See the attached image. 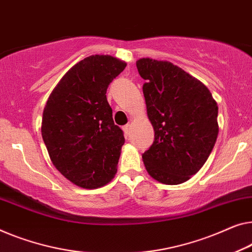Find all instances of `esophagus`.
<instances>
[{"instance_id":"1","label":"esophagus","mask_w":252,"mask_h":252,"mask_svg":"<svg viewBox=\"0 0 252 252\" xmlns=\"http://www.w3.org/2000/svg\"><path fill=\"white\" fill-rule=\"evenodd\" d=\"M130 130H131V126H130V125H126V126H123V131H125L126 136H129V134H130Z\"/></svg>"}]
</instances>
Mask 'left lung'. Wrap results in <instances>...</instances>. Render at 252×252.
<instances>
[{"label":"left lung","mask_w":252,"mask_h":252,"mask_svg":"<svg viewBox=\"0 0 252 252\" xmlns=\"http://www.w3.org/2000/svg\"><path fill=\"white\" fill-rule=\"evenodd\" d=\"M137 69L155 141L142 155L148 174L164 185L188 181L204 166L219 134V106L200 80L168 61L142 58Z\"/></svg>","instance_id":"8db88e82"}]
</instances>
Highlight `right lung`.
<instances>
[{"instance_id":"add662e5","label":"right lung","mask_w":252,"mask_h":252,"mask_svg":"<svg viewBox=\"0 0 252 252\" xmlns=\"http://www.w3.org/2000/svg\"><path fill=\"white\" fill-rule=\"evenodd\" d=\"M126 66L114 56L90 55L62 77L44 107L42 137L52 163L84 189L104 187L118 172L125 137L106 90Z\"/></svg>"}]
</instances>
